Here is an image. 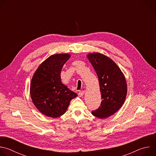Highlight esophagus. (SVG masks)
Wrapping results in <instances>:
<instances>
[{"label": "esophagus", "instance_id": "obj_1", "mask_svg": "<svg viewBox=\"0 0 156 156\" xmlns=\"http://www.w3.org/2000/svg\"><path fill=\"white\" fill-rule=\"evenodd\" d=\"M84 94V91H80V92L78 93V96H79L80 97H82Z\"/></svg>", "mask_w": 156, "mask_h": 156}]
</instances>
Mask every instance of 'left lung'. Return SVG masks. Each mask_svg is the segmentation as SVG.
Segmentation results:
<instances>
[{
  "mask_svg": "<svg viewBox=\"0 0 156 156\" xmlns=\"http://www.w3.org/2000/svg\"><path fill=\"white\" fill-rule=\"evenodd\" d=\"M87 57L98 76L102 98L100 107L92 111V114L99 119L107 118L117 112L125 101L126 80L118 65L109 57L98 52Z\"/></svg>",
  "mask_w": 156,
  "mask_h": 156,
  "instance_id": "obj_1",
  "label": "left lung"
}]
</instances>
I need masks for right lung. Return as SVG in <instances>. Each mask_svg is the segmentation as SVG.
<instances>
[{
  "label": "right lung",
  "mask_w": 156,
  "mask_h": 156,
  "mask_svg": "<svg viewBox=\"0 0 156 156\" xmlns=\"http://www.w3.org/2000/svg\"><path fill=\"white\" fill-rule=\"evenodd\" d=\"M70 57L68 54L52 55L37 68L32 78L30 95L36 107L42 114L57 118L64 114L71 100L77 96L63 84L62 69Z\"/></svg>",
  "instance_id": "obj_1"
}]
</instances>
